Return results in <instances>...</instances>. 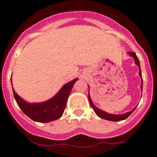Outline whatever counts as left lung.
I'll use <instances>...</instances> for the list:
<instances>
[{
  "mask_svg": "<svg viewBox=\"0 0 157 157\" xmlns=\"http://www.w3.org/2000/svg\"><path fill=\"white\" fill-rule=\"evenodd\" d=\"M128 55H130L131 57L134 58L135 59V62L136 65H138L139 68H140V71H139V75H140V77H141L142 80V75H141V71H140V61H139V59L137 57V55L135 54V52H128ZM140 88H143V82L141 83V86H140ZM88 99H89V102H90V104H91V107H92L93 110H94V112L96 113V114L98 116L99 118H103V119H106V120H109V121H113V122H117V121H121V120H124L125 118H127L128 116L131 114L132 113L135 111V108L131 111H129V112L126 113H124V114H110V113H108L104 112V111H102L101 109H98L97 107H95V105L92 103V99H91V97L88 94Z\"/></svg>",
  "mask_w": 157,
  "mask_h": 157,
  "instance_id": "1",
  "label": "left lung"
}]
</instances>
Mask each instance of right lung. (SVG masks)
I'll return each mask as SVG.
<instances>
[{
  "mask_svg": "<svg viewBox=\"0 0 157 157\" xmlns=\"http://www.w3.org/2000/svg\"><path fill=\"white\" fill-rule=\"evenodd\" d=\"M78 79H74L62 86L59 92L48 101L39 103H29L21 98L13 90L16 102L26 115L33 121L39 123H48L58 119L63 115L66 102L75 82Z\"/></svg>",
  "mask_w": 157,
  "mask_h": 157,
  "instance_id": "add662e5",
  "label": "right lung"
}]
</instances>
